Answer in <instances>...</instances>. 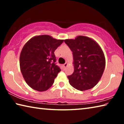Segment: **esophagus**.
I'll return each instance as SVG.
<instances>
[{"label": "esophagus", "mask_w": 124, "mask_h": 124, "mask_svg": "<svg viewBox=\"0 0 124 124\" xmlns=\"http://www.w3.org/2000/svg\"><path fill=\"white\" fill-rule=\"evenodd\" d=\"M63 67L64 68H66V67L68 66V63H64L63 65Z\"/></svg>", "instance_id": "1"}]
</instances>
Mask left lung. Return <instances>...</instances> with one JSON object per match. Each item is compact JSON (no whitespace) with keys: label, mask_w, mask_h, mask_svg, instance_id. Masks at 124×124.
Listing matches in <instances>:
<instances>
[{"label":"left lung","mask_w":124,"mask_h":124,"mask_svg":"<svg viewBox=\"0 0 124 124\" xmlns=\"http://www.w3.org/2000/svg\"><path fill=\"white\" fill-rule=\"evenodd\" d=\"M64 42L73 56L74 72L67 77L69 83L80 91L93 88L100 80L106 66L101 47L93 39L83 35Z\"/></svg>","instance_id":"1"}]
</instances>
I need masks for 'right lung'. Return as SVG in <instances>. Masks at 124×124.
<instances>
[{
    "label": "right lung",
    "mask_w": 124,
    "mask_h": 124,
    "mask_svg": "<svg viewBox=\"0 0 124 124\" xmlns=\"http://www.w3.org/2000/svg\"><path fill=\"white\" fill-rule=\"evenodd\" d=\"M64 40L49 35H36L25 44L20 56L23 77L32 89L46 91L54 83L61 69L56 65L54 52Z\"/></svg>",
    "instance_id": "1"
}]
</instances>
